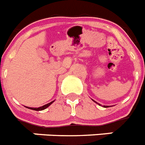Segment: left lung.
<instances>
[{"label": "left lung", "instance_id": "left-lung-1", "mask_svg": "<svg viewBox=\"0 0 145 145\" xmlns=\"http://www.w3.org/2000/svg\"><path fill=\"white\" fill-rule=\"evenodd\" d=\"M92 100H93V99H92ZM93 101H94V100H93ZM95 102L96 103V104H98V105H100V104H99V103H97L96 101H95ZM103 107H109V106H105V105H104V106H103Z\"/></svg>", "mask_w": 145, "mask_h": 145}]
</instances>
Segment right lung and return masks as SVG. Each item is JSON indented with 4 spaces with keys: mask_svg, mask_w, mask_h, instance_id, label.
Instances as JSON below:
<instances>
[{
    "mask_svg": "<svg viewBox=\"0 0 145 145\" xmlns=\"http://www.w3.org/2000/svg\"><path fill=\"white\" fill-rule=\"evenodd\" d=\"M54 101H51V102L48 103V104H46V105H44V106H42V107H27V108H28V109H30V110H36V111L43 110H45L46 108H47V107H48L50 105H52Z\"/></svg>",
    "mask_w": 145,
    "mask_h": 145,
    "instance_id": "right-lung-1",
    "label": "right lung"
}]
</instances>
